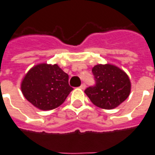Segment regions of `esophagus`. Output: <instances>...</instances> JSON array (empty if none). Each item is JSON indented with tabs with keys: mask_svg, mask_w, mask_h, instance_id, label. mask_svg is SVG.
<instances>
[{
	"mask_svg": "<svg viewBox=\"0 0 155 155\" xmlns=\"http://www.w3.org/2000/svg\"><path fill=\"white\" fill-rule=\"evenodd\" d=\"M80 88H81V89H85V88H86V84H81V86H80Z\"/></svg>",
	"mask_w": 155,
	"mask_h": 155,
	"instance_id": "1",
	"label": "esophagus"
}]
</instances>
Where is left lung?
I'll list each match as a JSON object with an SVG mask.
<instances>
[{"instance_id": "8db88e82", "label": "left lung", "mask_w": 155, "mask_h": 155, "mask_svg": "<svg viewBox=\"0 0 155 155\" xmlns=\"http://www.w3.org/2000/svg\"><path fill=\"white\" fill-rule=\"evenodd\" d=\"M92 71L96 84L84 92L94 105L112 110L127 99L131 92V81L123 70L111 64H98Z\"/></svg>"}]
</instances>
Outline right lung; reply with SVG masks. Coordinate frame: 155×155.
I'll return each mask as SVG.
<instances>
[{
  "label": "right lung",
  "mask_w": 155,
  "mask_h": 155,
  "mask_svg": "<svg viewBox=\"0 0 155 155\" xmlns=\"http://www.w3.org/2000/svg\"><path fill=\"white\" fill-rule=\"evenodd\" d=\"M69 77L57 64L40 63L27 72L21 83L23 96L36 108L50 110L60 106L73 88Z\"/></svg>",
  "instance_id": "right-lung-1"
}]
</instances>
